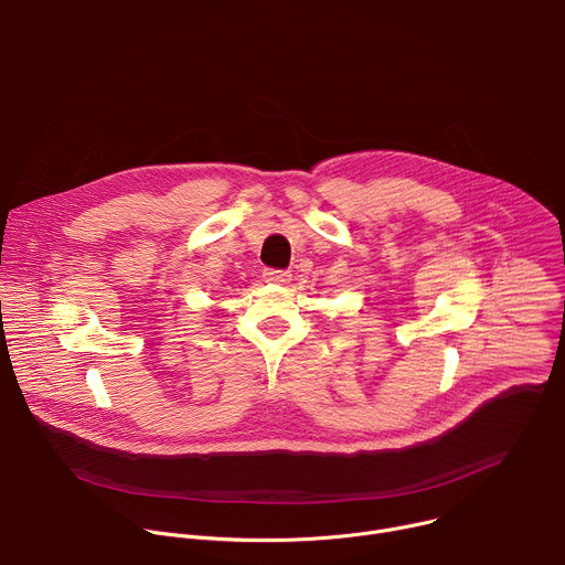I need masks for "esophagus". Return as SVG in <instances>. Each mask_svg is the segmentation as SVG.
<instances>
[{
	"label": "esophagus",
	"mask_w": 565,
	"mask_h": 565,
	"mask_svg": "<svg viewBox=\"0 0 565 565\" xmlns=\"http://www.w3.org/2000/svg\"><path fill=\"white\" fill-rule=\"evenodd\" d=\"M264 279H266L268 284H286V281H290V273H288V270L266 268V270H264Z\"/></svg>",
	"instance_id": "34e87169"
}]
</instances>
